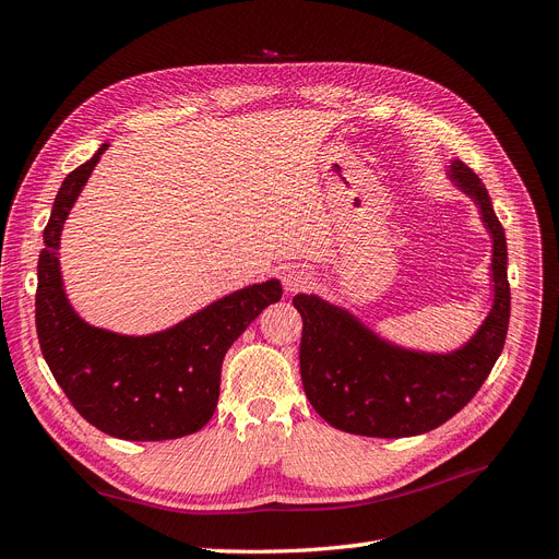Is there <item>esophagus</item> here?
I'll return each instance as SVG.
<instances>
[{"instance_id": "34e87169", "label": "esophagus", "mask_w": 559, "mask_h": 559, "mask_svg": "<svg viewBox=\"0 0 559 559\" xmlns=\"http://www.w3.org/2000/svg\"><path fill=\"white\" fill-rule=\"evenodd\" d=\"M310 280H312L310 273H306V270H300V267L286 270L284 277H282L284 289L289 292V294H296V292H300V289H306V286L310 284Z\"/></svg>"}]
</instances>
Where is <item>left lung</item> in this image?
<instances>
[{
	"label": "left lung",
	"instance_id": "left-lung-1",
	"mask_svg": "<svg viewBox=\"0 0 559 559\" xmlns=\"http://www.w3.org/2000/svg\"><path fill=\"white\" fill-rule=\"evenodd\" d=\"M448 179L471 198L492 240V306L466 343L427 352L386 341L352 310L317 294H296L302 317L300 380L331 427L373 438H405L441 427L476 396L506 343L511 317L506 233L480 177L452 158Z\"/></svg>",
	"mask_w": 559,
	"mask_h": 559
}]
</instances>
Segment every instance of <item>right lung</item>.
<instances>
[{
	"instance_id": "1",
	"label": "right lung",
	"mask_w": 559,
	"mask_h": 559,
	"mask_svg": "<svg viewBox=\"0 0 559 559\" xmlns=\"http://www.w3.org/2000/svg\"><path fill=\"white\" fill-rule=\"evenodd\" d=\"M107 148L109 142L64 177L50 210L37 265V335L50 373L83 419L123 441H170L212 419L226 352L282 298V284L270 277L242 286L146 335L116 333L81 319L64 292L60 235Z\"/></svg>"
}]
</instances>
